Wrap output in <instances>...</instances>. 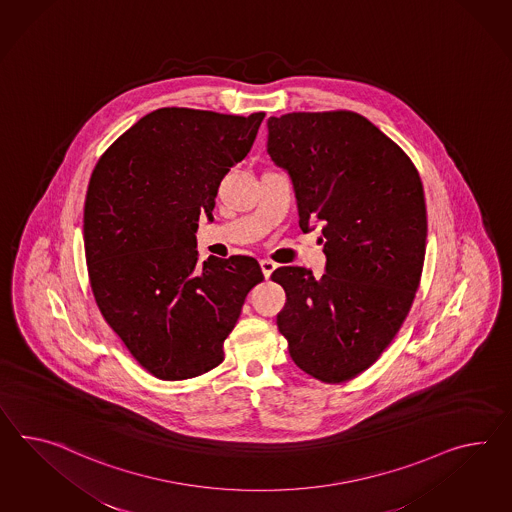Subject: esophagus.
<instances>
[{"instance_id":"esophagus-1","label":"esophagus","mask_w":512,"mask_h":512,"mask_svg":"<svg viewBox=\"0 0 512 512\" xmlns=\"http://www.w3.org/2000/svg\"><path fill=\"white\" fill-rule=\"evenodd\" d=\"M260 267H262V273L265 278L273 275V271L276 269V263L271 260H260Z\"/></svg>"}]
</instances>
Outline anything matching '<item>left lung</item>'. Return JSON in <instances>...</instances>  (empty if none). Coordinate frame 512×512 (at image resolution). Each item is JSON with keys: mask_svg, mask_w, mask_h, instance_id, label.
Segmentation results:
<instances>
[{"mask_svg": "<svg viewBox=\"0 0 512 512\" xmlns=\"http://www.w3.org/2000/svg\"><path fill=\"white\" fill-rule=\"evenodd\" d=\"M267 152L291 176L299 226L321 221L327 273L278 267L276 315L291 360L340 384L373 366L403 327L427 245L420 174L407 154L353 111L267 120Z\"/></svg>", "mask_w": 512, "mask_h": 512, "instance_id": "8db88e82", "label": "left lung"}]
</instances>
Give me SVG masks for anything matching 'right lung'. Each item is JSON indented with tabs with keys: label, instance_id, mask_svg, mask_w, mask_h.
I'll return each mask as SVG.
<instances>
[{
	"label": "right lung",
	"instance_id": "1",
	"mask_svg": "<svg viewBox=\"0 0 512 512\" xmlns=\"http://www.w3.org/2000/svg\"><path fill=\"white\" fill-rule=\"evenodd\" d=\"M263 117L161 107L122 133L92 171L83 208L92 295L158 379H193L219 366L250 289L263 280L250 256L198 262L195 237Z\"/></svg>",
	"mask_w": 512,
	"mask_h": 512
}]
</instances>
